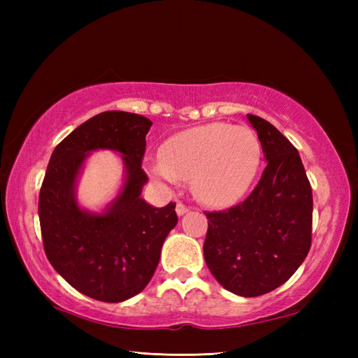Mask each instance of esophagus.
Here are the masks:
<instances>
[{
	"label": "esophagus",
	"mask_w": 358,
	"mask_h": 358,
	"mask_svg": "<svg viewBox=\"0 0 358 358\" xmlns=\"http://www.w3.org/2000/svg\"><path fill=\"white\" fill-rule=\"evenodd\" d=\"M189 209H191V208L186 206V204H183L181 201L177 203V214H178V215H185L186 212H189Z\"/></svg>",
	"instance_id": "34e87169"
}]
</instances>
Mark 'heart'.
<instances>
[{
    "label": "heart",
    "mask_w": 358,
    "mask_h": 358,
    "mask_svg": "<svg viewBox=\"0 0 358 358\" xmlns=\"http://www.w3.org/2000/svg\"><path fill=\"white\" fill-rule=\"evenodd\" d=\"M260 163L262 144L249 127L210 123L171 136L150 169L171 183L191 177L201 201L223 206L245 195Z\"/></svg>",
    "instance_id": "heart-1"
}]
</instances>
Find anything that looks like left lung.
<instances>
[{"instance_id":"1","label":"left lung","mask_w":358,"mask_h":358,"mask_svg":"<svg viewBox=\"0 0 358 358\" xmlns=\"http://www.w3.org/2000/svg\"><path fill=\"white\" fill-rule=\"evenodd\" d=\"M266 157L254 191L235 206L204 212V260L227 291L257 296L277 289L305 260L313 241V189L299 150L269 121L248 113Z\"/></svg>"}]
</instances>
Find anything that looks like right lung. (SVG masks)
Segmentation results:
<instances>
[{"label": "right lung", "instance_id": "obj_1", "mask_svg": "<svg viewBox=\"0 0 358 358\" xmlns=\"http://www.w3.org/2000/svg\"><path fill=\"white\" fill-rule=\"evenodd\" d=\"M150 126L136 113H98L58 144L44 175L38 214L45 257L72 287L98 301L118 303L141 292L178 222L175 203L158 209L140 196ZM95 148L118 150L127 163L124 191L103 216L81 211L73 195L79 167Z\"/></svg>", "mask_w": 358, "mask_h": 358}]
</instances>
